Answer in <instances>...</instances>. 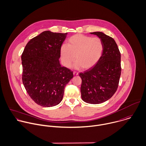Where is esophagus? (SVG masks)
Listing matches in <instances>:
<instances>
[{"mask_svg":"<svg viewBox=\"0 0 146 146\" xmlns=\"http://www.w3.org/2000/svg\"><path fill=\"white\" fill-rule=\"evenodd\" d=\"M73 74L74 76H77L78 74V73L77 72H76V71H74L73 72Z\"/></svg>","mask_w":146,"mask_h":146,"instance_id":"obj_1","label":"esophagus"}]
</instances>
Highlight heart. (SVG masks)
<instances>
[{
	"instance_id": "1",
	"label": "heart",
	"mask_w": 146,
	"mask_h": 146,
	"mask_svg": "<svg viewBox=\"0 0 146 146\" xmlns=\"http://www.w3.org/2000/svg\"><path fill=\"white\" fill-rule=\"evenodd\" d=\"M104 51V44L98 37L76 35L68 41L67 45L61 46V58L66 67H70L75 60L76 68L88 69L93 67L100 60Z\"/></svg>"
}]
</instances>
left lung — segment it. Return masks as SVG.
I'll return each instance as SVG.
<instances>
[{
  "mask_svg": "<svg viewBox=\"0 0 146 146\" xmlns=\"http://www.w3.org/2000/svg\"><path fill=\"white\" fill-rule=\"evenodd\" d=\"M102 41L104 51L99 61L89 70L80 73L81 98L91 104L109 100L116 92L121 74V53L115 40L101 32H91Z\"/></svg>",
  "mask_w": 146,
  "mask_h": 146,
  "instance_id": "left-lung-1",
  "label": "left lung"
}]
</instances>
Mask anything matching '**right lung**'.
<instances>
[{
  "label": "right lung",
  "mask_w": 146,
  "mask_h": 146,
  "mask_svg": "<svg viewBox=\"0 0 146 146\" xmlns=\"http://www.w3.org/2000/svg\"><path fill=\"white\" fill-rule=\"evenodd\" d=\"M66 35L44 31L27 44L21 54L23 84L29 97L41 106L59 104L65 86L73 77V72L59 61Z\"/></svg>",
  "instance_id": "right-lung-1"
}]
</instances>
